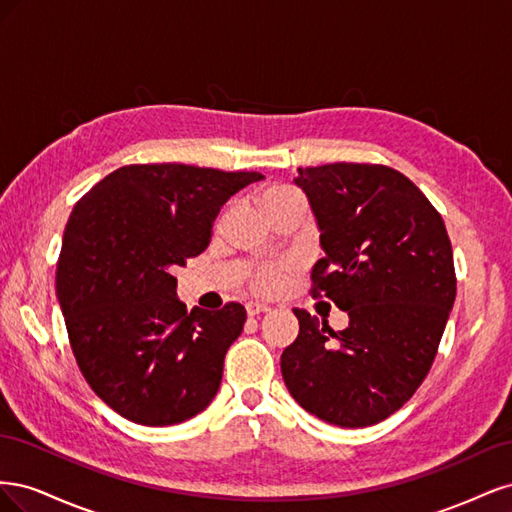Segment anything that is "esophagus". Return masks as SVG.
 <instances>
[{"label": "esophagus", "instance_id": "1", "mask_svg": "<svg viewBox=\"0 0 512 512\" xmlns=\"http://www.w3.org/2000/svg\"><path fill=\"white\" fill-rule=\"evenodd\" d=\"M245 309H247V316H258V314H265V312H269V305H265V303H258V301H250L245 305Z\"/></svg>", "mask_w": 512, "mask_h": 512}]
</instances>
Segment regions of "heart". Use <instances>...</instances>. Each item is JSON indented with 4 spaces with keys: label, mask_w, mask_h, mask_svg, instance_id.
<instances>
[{
    "label": "heart",
    "mask_w": 512,
    "mask_h": 512,
    "mask_svg": "<svg viewBox=\"0 0 512 512\" xmlns=\"http://www.w3.org/2000/svg\"><path fill=\"white\" fill-rule=\"evenodd\" d=\"M294 198H301V194L297 190L288 188V185H275V188L265 190V194L260 196V205L267 213V211L280 207V205H284V203H288V200H294ZM284 269H286V262H269V265H260L254 273L256 290H260V292L273 290L277 284L282 282Z\"/></svg>",
    "instance_id": "heart-1"
}]
</instances>
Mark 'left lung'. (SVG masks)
Listing matches in <instances>:
<instances>
[{
  "label": "left lung",
  "instance_id": "obj_1",
  "mask_svg": "<svg viewBox=\"0 0 512 512\" xmlns=\"http://www.w3.org/2000/svg\"><path fill=\"white\" fill-rule=\"evenodd\" d=\"M320 230L314 294L350 322L333 331L294 309L299 335L282 376L301 408L339 427L397 412L425 380L455 303L453 247L440 213L399 170L380 164L299 168Z\"/></svg>",
  "mask_w": 512,
  "mask_h": 512
}]
</instances>
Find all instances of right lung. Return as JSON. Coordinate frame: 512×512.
Here are the masks:
<instances>
[{
	"instance_id": "1",
	"label": "right lung",
	"mask_w": 512,
	"mask_h": 512,
	"mask_svg": "<svg viewBox=\"0 0 512 512\" xmlns=\"http://www.w3.org/2000/svg\"><path fill=\"white\" fill-rule=\"evenodd\" d=\"M265 179L185 164L121 166L74 205L55 273L70 346L117 414L183 423L218 393L245 307L185 309L175 269L198 256L230 196Z\"/></svg>"
}]
</instances>
